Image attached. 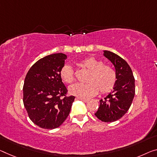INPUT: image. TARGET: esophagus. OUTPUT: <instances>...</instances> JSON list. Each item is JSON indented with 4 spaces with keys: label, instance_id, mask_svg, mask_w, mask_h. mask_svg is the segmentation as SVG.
<instances>
[{
    "label": "esophagus",
    "instance_id": "1",
    "mask_svg": "<svg viewBox=\"0 0 157 157\" xmlns=\"http://www.w3.org/2000/svg\"><path fill=\"white\" fill-rule=\"evenodd\" d=\"M76 99H78V100H80L81 101H83L84 102H87L88 101V99H85V98H77Z\"/></svg>",
    "mask_w": 157,
    "mask_h": 157
}]
</instances>
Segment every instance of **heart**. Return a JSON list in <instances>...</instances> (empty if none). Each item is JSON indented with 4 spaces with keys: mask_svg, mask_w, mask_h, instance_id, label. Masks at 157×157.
<instances>
[{
    "mask_svg": "<svg viewBox=\"0 0 157 157\" xmlns=\"http://www.w3.org/2000/svg\"><path fill=\"white\" fill-rule=\"evenodd\" d=\"M81 67L89 71L87 83H76L69 87L72 95L81 98H88L100 93H107L114 88L117 82V73L112 66L105 64L102 59L95 57H86L80 62ZM62 81L70 84L75 81V74L72 67L65 64L60 71Z\"/></svg>",
    "mask_w": 157,
    "mask_h": 157,
    "instance_id": "b5f03b06",
    "label": "heart"
}]
</instances>
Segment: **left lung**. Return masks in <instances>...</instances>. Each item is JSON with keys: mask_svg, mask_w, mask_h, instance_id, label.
<instances>
[{"mask_svg": "<svg viewBox=\"0 0 157 157\" xmlns=\"http://www.w3.org/2000/svg\"><path fill=\"white\" fill-rule=\"evenodd\" d=\"M104 56L114 64L117 82L114 90L100 100V107L95 115L103 122H113L121 119L131 107L136 92L135 78L128 64L119 55L105 50Z\"/></svg>", "mask_w": 157, "mask_h": 157, "instance_id": "1", "label": "left lung"}]
</instances>
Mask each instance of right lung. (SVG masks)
Listing matches in <instances>:
<instances>
[{"mask_svg": "<svg viewBox=\"0 0 157 157\" xmlns=\"http://www.w3.org/2000/svg\"><path fill=\"white\" fill-rule=\"evenodd\" d=\"M67 55L55 53L36 62L26 74L23 86V102L33 124L54 129L69 114L75 97L67 96V89L60 76Z\"/></svg>", "mask_w": 157, "mask_h": 157, "instance_id": "right-lung-1", "label": "right lung"}]
</instances>
